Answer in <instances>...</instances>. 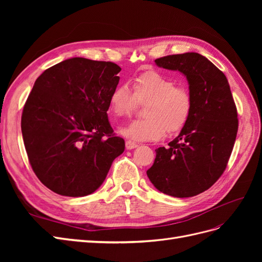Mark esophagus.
I'll return each instance as SVG.
<instances>
[{"instance_id": "1", "label": "esophagus", "mask_w": 262, "mask_h": 262, "mask_svg": "<svg viewBox=\"0 0 262 262\" xmlns=\"http://www.w3.org/2000/svg\"><path fill=\"white\" fill-rule=\"evenodd\" d=\"M125 147H126V149H132V148L138 147V144L136 143V142H133L131 140H128V141L125 142Z\"/></svg>"}]
</instances>
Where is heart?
<instances>
[{
  "label": "heart",
  "mask_w": 262,
  "mask_h": 262,
  "mask_svg": "<svg viewBox=\"0 0 262 262\" xmlns=\"http://www.w3.org/2000/svg\"><path fill=\"white\" fill-rule=\"evenodd\" d=\"M133 92L126 83L117 85L109 96V112L116 117H126L137 109L138 102L148 101L144 119L134 120L120 131L137 141L160 140L172 136L187 125L192 113V97L184 86L156 71L134 76Z\"/></svg>",
  "instance_id": "1"
}]
</instances>
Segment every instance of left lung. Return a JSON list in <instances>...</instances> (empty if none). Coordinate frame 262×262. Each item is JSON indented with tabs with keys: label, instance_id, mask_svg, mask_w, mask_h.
Here are the masks:
<instances>
[{
	"label": "left lung",
	"instance_id": "obj_1",
	"mask_svg": "<svg viewBox=\"0 0 262 262\" xmlns=\"http://www.w3.org/2000/svg\"><path fill=\"white\" fill-rule=\"evenodd\" d=\"M155 63L187 76L192 113L167 148L155 149L147 177L163 193L193 196L215 184L226 168L238 130L237 108L226 76L203 55L171 54Z\"/></svg>",
	"mask_w": 262,
	"mask_h": 262
}]
</instances>
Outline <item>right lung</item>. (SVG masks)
Instances as JSON below:
<instances>
[{"mask_svg": "<svg viewBox=\"0 0 262 262\" xmlns=\"http://www.w3.org/2000/svg\"><path fill=\"white\" fill-rule=\"evenodd\" d=\"M120 71L114 62L72 58L36 80L23 109V140L31 168L53 192L93 193L123 153L107 115Z\"/></svg>", "mask_w": 262, "mask_h": 262, "instance_id": "1", "label": "right lung"}]
</instances>
